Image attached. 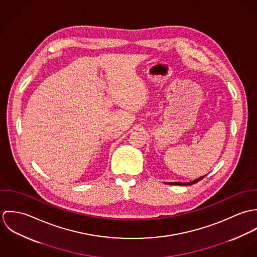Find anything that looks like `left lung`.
<instances>
[{
	"label": "left lung",
	"mask_w": 257,
	"mask_h": 257,
	"mask_svg": "<svg viewBox=\"0 0 257 257\" xmlns=\"http://www.w3.org/2000/svg\"><path fill=\"white\" fill-rule=\"evenodd\" d=\"M206 176V175H205ZM205 176H202V177H199L198 179L194 180V181H191V182H168V184L170 185H181V186H188V185H193V184H196L197 182H199L200 180H202Z\"/></svg>",
	"instance_id": "left-lung-1"
}]
</instances>
